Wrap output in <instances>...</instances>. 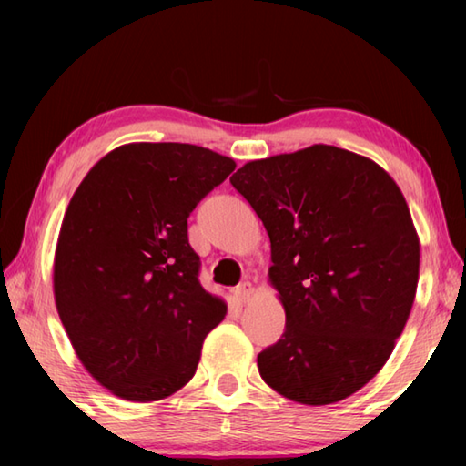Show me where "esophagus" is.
Wrapping results in <instances>:
<instances>
[{
    "label": "esophagus",
    "mask_w": 466,
    "mask_h": 466,
    "mask_svg": "<svg viewBox=\"0 0 466 466\" xmlns=\"http://www.w3.org/2000/svg\"><path fill=\"white\" fill-rule=\"evenodd\" d=\"M234 294H236V299H238L240 302H248L252 296H254V286L250 282H242L238 289L234 290Z\"/></svg>",
    "instance_id": "34e87169"
}]
</instances>
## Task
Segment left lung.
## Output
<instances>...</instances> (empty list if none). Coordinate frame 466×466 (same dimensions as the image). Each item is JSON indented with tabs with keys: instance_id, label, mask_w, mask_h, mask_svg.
Wrapping results in <instances>:
<instances>
[{
	"instance_id": "obj_1",
	"label": "left lung",
	"mask_w": 466,
	"mask_h": 466,
	"mask_svg": "<svg viewBox=\"0 0 466 466\" xmlns=\"http://www.w3.org/2000/svg\"><path fill=\"white\" fill-rule=\"evenodd\" d=\"M230 182L268 232L286 312L260 376L294 402L344 400L389 360L417 294L420 242L400 187L326 144L248 162Z\"/></svg>"
}]
</instances>
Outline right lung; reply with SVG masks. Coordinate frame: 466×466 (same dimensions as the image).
I'll return each instance as SVG.
<instances>
[{
  "label": "right lung",
  "mask_w": 466,
  "mask_h": 466,
  "mask_svg": "<svg viewBox=\"0 0 466 466\" xmlns=\"http://www.w3.org/2000/svg\"><path fill=\"white\" fill-rule=\"evenodd\" d=\"M236 167L176 142L116 147L77 186L54 258L56 309L77 359L116 397L154 402L190 382L226 302L198 280L187 216Z\"/></svg>",
  "instance_id": "add662e5"
}]
</instances>
